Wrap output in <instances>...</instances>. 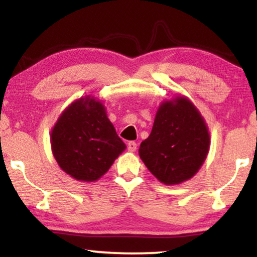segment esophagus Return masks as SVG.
<instances>
[{
    "instance_id": "34e87169",
    "label": "esophagus",
    "mask_w": 257,
    "mask_h": 257,
    "mask_svg": "<svg viewBox=\"0 0 257 257\" xmlns=\"http://www.w3.org/2000/svg\"><path fill=\"white\" fill-rule=\"evenodd\" d=\"M126 147H128V151L135 152V151H137V149H138V144L135 143V141H129Z\"/></svg>"
}]
</instances>
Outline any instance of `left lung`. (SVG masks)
<instances>
[{
	"label": "left lung",
	"mask_w": 257,
	"mask_h": 257,
	"mask_svg": "<svg viewBox=\"0 0 257 257\" xmlns=\"http://www.w3.org/2000/svg\"><path fill=\"white\" fill-rule=\"evenodd\" d=\"M210 145L208 126L197 107L185 96L163 101L150 137L139 156L147 169L166 185H178L194 176L204 163Z\"/></svg>",
	"instance_id": "left-lung-1"
}]
</instances>
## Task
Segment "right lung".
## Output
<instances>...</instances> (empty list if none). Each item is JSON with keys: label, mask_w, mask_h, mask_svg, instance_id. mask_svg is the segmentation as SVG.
I'll return each instance as SVG.
<instances>
[{"label": "right lung", "mask_w": 257, "mask_h": 257, "mask_svg": "<svg viewBox=\"0 0 257 257\" xmlns=\"http://www.w3.org/2000/svg\"><path fill=\"white\" fill-rule=\"evenodd\" d=\"M51 144L59 167L85 182L101 178L125 150L105 106L90 95L65 108L53 128Z\"/></svg>", "instance_id": "obj_1"}]
</instances>
